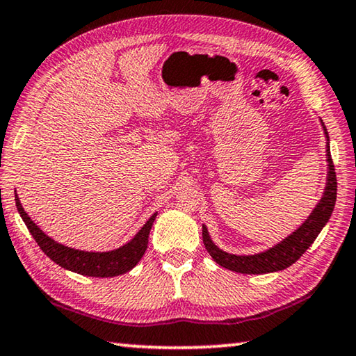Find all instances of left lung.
Masks as SVG:
<instances>
[{"label": "left lung", "mask_w": 356, "mask_h": 356, "mask_svg": "<svg viewBox=\"0 0 356 356\" xmlns=\"http://www.w3.org/2000/svg\"><path fill=\"white\" fill-rule=\"evenodd\" d=\"M323 128L329 141L327 130L326 127H324V123H323ZM327 162H329L327 186H326V191H324L323 199L319 200L316 209L313 210V213L310 216H308L305 223H303L296 233H292L289 238L282 241L281 244L273 247V249L261 252V254L247 255V257L226 254V252L220 250L218 247L210 241L207 228L202 226L204 245L209 254L212 255V259L216 261V264L226 268V270L244 273V275H264V273L284 270V268L296 264V261L305 254L308 247L313 244V241L316 239V236L319 234V231L323 229V226L327 223L329 216H331L334 210V205H336L337 178H336V168H334L329 144H327Z\"/></svg>", "instance_id": "left-lung-1"}]
</instances>
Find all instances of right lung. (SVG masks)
<instances>
[{
	"mask_svg": "<svg viewBox=\"0 0 356 356\" xmlns=\"http://www.w3.org/2000/svg\"><path fill=\"white\" fill-rule=\"evenodd\" d=\"M15 205H17L19 213L22 216L24 223L27 225L30 234H32L33 239L37 241L40 249L43 250L54 264L65 268V270L79 273V275L92 277H114L130 271L131 268H135L147 249L149 233H151L152 223L157 215L154 213L151 218L146 221V225L140 229V233L128 242V244L117 250L102 252V254H99V252H83L69 249V247H65L63 244H58V242L48 238V236L33 223L32 218L24 212L17 194H15Z\"/></svg>",
	"mask_w": 356,
	"mask_h": 356,
	"instance_id": "1",
	"label": "right lung"
}]
</instances>
